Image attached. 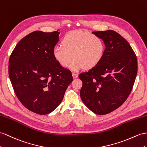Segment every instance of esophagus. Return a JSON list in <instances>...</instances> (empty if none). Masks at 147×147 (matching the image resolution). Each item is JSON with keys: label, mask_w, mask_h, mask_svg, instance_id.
<instances>
[{"label": "esophagus", "mask_w": 147, "mask_h": 147, "mask_svg": "<svg viewBox=\"0 0 147 147\" xmlns=\"http://www.w3.org/2000/svg\"><path fill=\"white\" fill-rule=\"evenodd\" d=\"M72 75H73V79H76V78H77L78 77V74H76V73H73Z\"/></svg>", "instance_id": "34e87169"}]
</instances>
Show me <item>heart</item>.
Returning <instances> with one entry per match:
<instances>
[{
  "instance_id": "b5f03b06",
  "label": "heart",
  "mask_w": 147,
  "mask_h": 147,
  "mask_svg": "<svg viewBox=\"0 0 147 147\" xmlns=\"http://www.w3.org/2000/svg\"><path fill=\"white\" fill-rule=\"evenodd\" d=\"M61 45L55 46L53 55L59 65L69 66L74 72L82 69H91L99 64L105 52V44L99 36L81 30L67 33L61 41Z\"/></svg>"
}]
</instances>
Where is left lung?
<instances>
[{"label":"left lung","instance_id":"obj_1","mask_svg":"<svg viewBox=\"0 0 147 147\" xmlns=\"http://www.w3.org/2000/svg\"><path fill=\"white\" fill-rule=\"evenodd\" d=\"M104 41L106 49L97 66L79 75L82 82L80 96L89 110L109 114L125 102L137 73V59L128 41L113 30L93 32Z\"/></svg>","mask_w":147,"mask_h":147}]
</instances>
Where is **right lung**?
Wrapping results in <instances>:
<instances>
[{
  "mask_svg": "<svg viewBox=\"0 0 147 147\" xmlns=\"http://www.w3.org/2000/svg\"><path fill=\"white\" fill-rule=\"evenodd\" d=\"M59 35L57 31L30 33L18 43L9 59V74L15 93L26 108L38 114L53 111L73 80L71 71L53 55Z\"/></svg>",
  "mask_w": 147,
  "mask_h": 147,
  "instance_id": "obj_1",
  "label": "right lung"
}]
</instances>
